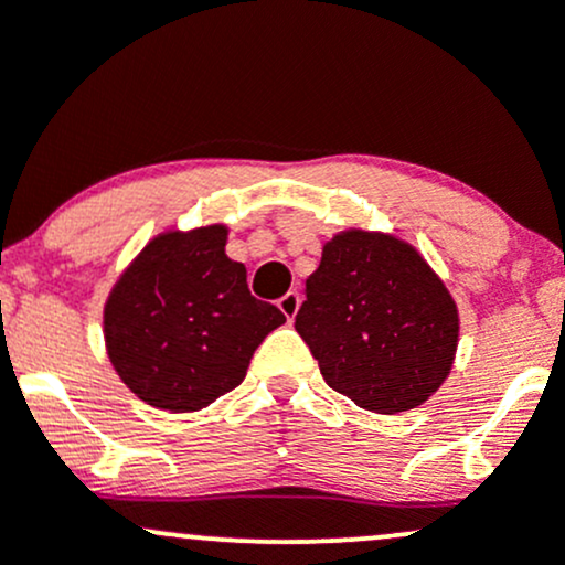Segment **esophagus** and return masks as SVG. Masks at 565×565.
Returning a JSON list of instances; mask_svg holds the SVG:
<instances>
[{
	"label": "esophagus",
	"instance_id": "esophagus-1",
	"mask_svg": "<svg viewBox=\"0 0 565 565\" xmlns=\"http://www.w3.org/2000/svg\"><path fill=\"white\" fill-rule=\"evenodd\" d=\"M278 308H281V313L287 316V321H295L297 310H300V291H287V295L278 300Z\"/></svg>",
	"mask_w": 565,
	"mask_h": 565
}]
</instances>
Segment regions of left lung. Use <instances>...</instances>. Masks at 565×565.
<instances>
[{
	"label": "left lung",
	"instance_id": "8db88e82",
	"mask_svg": "<svg viewBox=\"0 0 565 565\" xmlns=\"http://www.w3.org/2000/svg\"><path fill=\"white\" fill-rule=\"evenodd\" d=\"M295 329L332 391L369 412L398 414L449 377L459 313L412 244L350 228L323 244Z\"/></svg>",
	"mask_w": 565,
	"mask_h": 565
}]
</instances>
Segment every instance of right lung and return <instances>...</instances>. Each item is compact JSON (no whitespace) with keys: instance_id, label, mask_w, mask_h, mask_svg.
<instances>
[{"instance_id":"obj_1","label":"right lung","mask_w":565,"mask_h":565,"mask_svg":"<svg viewBox=\"0 0 565 565\" xmlns=\"http://www.w3.org/2000/svg\"><path fill=\"white\" fill-rule=\"evenodd\" d=\"M228 228L204 225L151 238L103 308L108 359L146 404L199 412L242 385L260 342L287 321L246 287L225 255Z\"/></svg>"}]
</instances>
